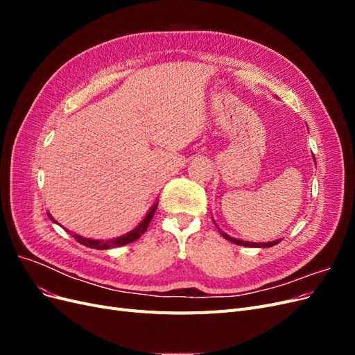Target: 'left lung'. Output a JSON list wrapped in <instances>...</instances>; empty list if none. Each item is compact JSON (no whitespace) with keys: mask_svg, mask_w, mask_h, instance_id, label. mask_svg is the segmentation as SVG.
Listing matches in <instances>:
<instances>
[{"mask_svg":"<svg viewBox=\"0 0 355 355\" xmlns=\"http://www.w3.org/2000/svg\"><path fill=\"white\" fill-rule=\"evenodd\" d=\"M225 239L230 240L231 243H235L239 245H244V247H272L275 244L280 243V240H275V241H271V243H250V241H243V240H237V239H231L230 235H227L225 232H220Z\"/></svg>","mask_w":355,"mask_h":355,"instance_id":"left-lung-1","label":"left lung"}]
</instances>
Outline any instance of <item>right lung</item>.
Returning <instances> with one entry per match:
<instances>
[{
  "instance_id": "1",
  "label": "right lung",
  "mask_w": 355,
  "mask_h": 355,
  "mask_svg": "<svg viewBox=\"0 0 355 355\" xmlns=\"http://www.w3.org/2000/svg\"><path fill=\"white\" fill-rule=\"evenodd\" d=\"M157 206H158V204L155 202L154 206H153V209L148 211L145 219H144L141 223H139L133 231H130L128 234L123 235V237H118V239L108 240V241L84 239V237H81V235H77V234H73V237H75V240H77L80 244H84V245L90 247V249H98V250H105V249H111V247H120V245H124V244H128V243H133V241H136V240H137L139 237H141V235L148 230V225H149V222H151L153 218H154V213H155V210H157ZM49 218H50V220L56 222L55 218H51V214H49Z\"/></svg>"
}]
</instances>
